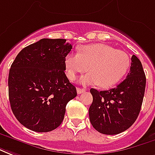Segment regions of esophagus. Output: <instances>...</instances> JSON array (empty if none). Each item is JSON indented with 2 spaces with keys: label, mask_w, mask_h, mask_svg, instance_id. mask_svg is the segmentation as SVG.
<instances>
[{
  "label": "esophagus",
  "mask_w": 155,
  "mask_h": 155,
  "mask_svg": "<svg viewBox=\"0 0 155 155\" xmlns=\"http://www.w3.org/2000/svg\"><path fill=\"white\" fill-rule=\"evenodd\" d=\"M86 91V89H84V88H80V87H77V93L78 94H81V93H84Z\"/></svg>",
  "instance_id": "1"
}]
</instances>
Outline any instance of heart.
<instances>
[{
	"mask_svg": "<svg viewBox=\"0 0 155 155\" xmlns=\"http://www.w3.org/2000/svg\"><path fill=\"white\" fill-rule=\"evenodd\" d=\"M64 63L66 74L70 80H75L79 73L88 68L90 72L80 78V83L98 84L101 87L107 88L116 85L124 77L130 66V58L124 51L96 43L80 47L78 54H67Z\"/></svg>",
	"mask_w": 155,
	"mask_h": 155,
	"instance_id": "heart-1",
	"label": "heart"
}]
</instances>
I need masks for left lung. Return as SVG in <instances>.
Segmentation results:
<instances>
[{
  "mask_svg": "<svg viewBox=\"0 0 155 155\" xmlns=\"http://www.w3.org/2000/svg\"><path fill=\"white\" fill-rule=\"evenodd\" d=\"M130 71L118 86L107 91L90 89L93 103L89 119L93 127L104 134L114 135L127 130L138 118L145 91L146 78L135 55L131 58Z\"/></svg>",
  "mask_w": 155,
  "mask_h": 155,
  "instance_id": "8db88e82",
  "label": "left lung"
}]
</instances>
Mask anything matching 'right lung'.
<instances>
[{"mask_svg": "<svg viewBox=\"0 0 155 155\" xmlns=\"http://www.w3.org/2000/svg\"><path fill=\"white\" fill-rule=\"evenodd\" d=\"M66 39L43 38L23 48L11 66L8 92L16 119L26 128L50 132L62 124L66 105L77 96L65 74Z\"/></svg>", "mask_w": 155, "mask_h": 155, "instance_id": "add662e5", "label": "right lung"}]
</instances>
